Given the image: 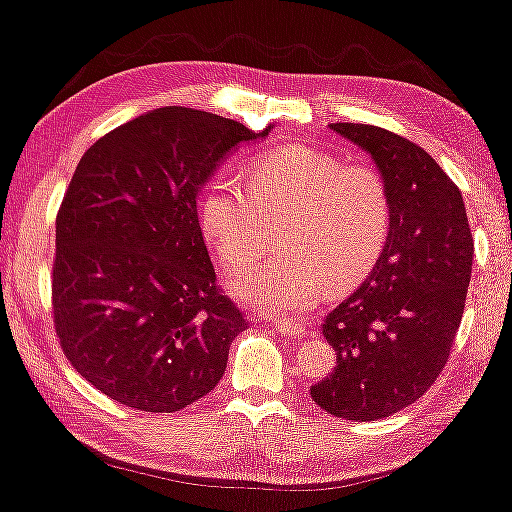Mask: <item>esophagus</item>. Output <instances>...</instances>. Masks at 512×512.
<instances>
[{
    "mask_svg": "<svg viewBox=\"0 0 512 512\" xmlns=\"http://www.w3.org/2000/svg\"><path fill=\"white\" fill-rule=\"evenodd\" d=\"M274 327H276L278 335L285 337V339H302L306 332H309V330H306V325L295 323V320H288V318L276 320Z\"/></svg>",
    "mask_w": 512,
    "mask_h": 512,
    "instance_id": "obj_1",
    "label": "esophagus"
}]
</instances>
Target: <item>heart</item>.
I'll return each instance as SVG.
<instances>
[{
	"mask_svg": "<svg viewBox=\"0 0 512 512\" xmlns=\"http://www.w3.org/2000/svg\"><path fill=\"white\" fill-rule=\"evenodd\" d=\"M262 217H288L278 236L285 257L229 276L238 302L264 313H304L325 285L349 288L370 274L391 229V199L381 175L309 147L257 159L248 187L217 175L199 196V227L222 264L241 267L260 252Z\"/></svg>",
	"mask_w": 512,
	"mask_h": 512,
	"instance_id": "obj_1",
	"label": "heart"
}]
</instances>
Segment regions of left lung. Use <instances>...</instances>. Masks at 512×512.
Wrapping results in <instances>:
<instances>
[{"instance_id": "8db88e82", "label": "left lung", "mask_w": 512, "mask_h": 512, "mask_svg": "<svg viewBox=\"0 0 512 512\" xmlns=\"http://www.w3.org/2000/svg\"><path fill=\"white\" fill-rule=\"evenodd\" d=\"M372 156L391 199V229L370 276L327 313L337 351L311 386L320 410L377 421L419 400L445 367L473 269V236L459 187L428 152L386 128L330 124Z\"/></svg>"}]
</instances>
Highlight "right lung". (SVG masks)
<instances>
[{
    "mask_svg": "<svg viewBox=\"0 0 512 512\" xmlns=\"http://www.w3.org/2000/svg\"><path fill=\"white\" fill-rule=\"evenodd\" d=\"M271 128L159 107L81 156L56 217L53 325L74 370L119 405L180 412L227 370L248 323L217 288L196 196Z\"/></svg>",
    "mask_w": 512,
    "mask_h": 512,
    "instance_id": "obj_1",
    "label": "right lung"
}]
</instances>
